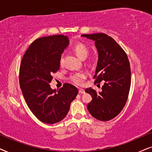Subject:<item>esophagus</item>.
Listing matches in <instances>:
<instances>
[{
  "instance_id": "esophagus-1",
  "label": "esophagus",
  "mask_w": 152,
  "mask_h": 152,
  "mask_svg": "<svg viewBox=\"0 0 152 152\" xmlns=\"http://www.w3.org/2000/svg\"><path fill=\"white\" fill-rule=\"evenodd\" d=\"M78 92H79V94H84L85 93V90H83V89H79V90H78Z\"/></svg>"
}]
</instances>
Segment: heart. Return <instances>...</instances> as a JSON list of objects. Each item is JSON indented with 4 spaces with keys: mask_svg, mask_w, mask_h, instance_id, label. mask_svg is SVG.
<instances>
[{
    "mask_svg": "<svg viewBox=\"0 0 152 152\" xmlns=\"http://www.w3.org/2000/svg\"><path fill=\"white\" fill-rule=\"evenodd\" d=\"M74 50L76 54L78 57L81 59H85L87 56H88L89 53V49L87 47L86 44L83 43H78L74 46ZM64 61V56L62 55L61 58L60 59V64H63ZM86 78V74L84 72H77L74 73V74H72L70 76V80L72 83H74V84L80 86L83 83L85 78Z\"/></svg>",
    "mask_w": 152,
    "mask_h": 152,
    "instance_id": "heart-1",
    "label": "heart"
}]
</instances>
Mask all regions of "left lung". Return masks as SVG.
Masks as SVG:
<instances>
[{
  "label": "left lung",
  "instance_id": "obj_1",
  "mask_svg": "<svg viewBox=\"0 0 152 152\" xmlns=\"http://www.w3.org/2000/svg\"><path fill=\"white\" fill-rule=\"evenodd\" d=\"M82 37L94 41L98 62L94 83H104L102 91L91 88L86 92L92 96L88 110L100 121H109L119 115L126 104L131 87L130 64L126 53L110 36L104 33L84 34Z\"/></svg>",
  "mask_w": 152,
  "mask_h": 152
}]
</instances>
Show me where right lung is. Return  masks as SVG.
<instances>
[{
	"instance_id": "obj_1",
	"label": "right lung",
	"mask_w": 152,
	"mask_h": 152,
	"mask_svg": "<svg viewBox=\"0 0 152 152\" xmlns=\"http://www.w3.org/2000/svg\"><path fill=\"white\" fill-rule=\"evenodd\" d=\"M69 43L68 37L62 35L39 38L29 46L21 60L19 84L23 97L34 115L46 124L63 120L78 93L69 83L57 90L49 85L53 73L59 70L60 59Z\"/></svg>"
}]
</instances>
